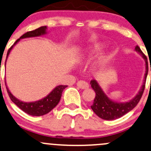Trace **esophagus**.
I'll return each mask as SVG.
<instances>
[{
	"label": "esophagus",
	"instance_id": "34e87169",
	"mask_svg": "<svg viewBox=\"0 0 151 151\" xmlns=\"http://www.w3.org/2000/svg\"><path fill=\"white\" fill-rule=\"evenodd\" d=\"M77 87H79L80 89H87L89 88V84L87 83V82H85V81H83V80H80L77 83Z\"/></svg>",
	"mask_w": 151,
	"mask_h": 151
}]
</instances>
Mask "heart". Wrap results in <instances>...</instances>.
<instances>
[{"label": "heart", "instance_id": "1", "mask_svg": "<svg viewBox=\"0 0 151 151\" xmlns=\"http://www.w3.org/2000/svg\"><path fill=\"white\" fill-rule=\"evenodd\" d=\"M104 43L98 41V42L94 43L90 46L84 48V49L77 52L75 55V58L78 61L89 60L93 58L94 56L97 55L100 53L101 50L103 49ZM109 59V55L107 54H102L92 64V69L94 70H98V69L103 68L107 64Z\"/></svg>", "mask_w": 151, "mask_h": 151}]
</instances>
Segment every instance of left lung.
I'll return each instance as SVG.
<instances>
[{
    "mask_svg": "<svg viewBox=\"0 0 151 151\" xmlns=\"http://www.w3.org/2000/svg\"><path fill=\"white\" fill-rule=\"evenodd\" d=\"M135 51H137L145 60V75H144L143 83L142 84L141 87L139 89L136 95L131 100L125 102H117V101L112 100L107 97V95L105 93L97 80L93 79L90 82L91 87L94 89L96 94L95 98L94 100L93 104L91 106V108L96 115L103 120H113L122 117L127 112L131 111L137 105L143 95L144 89H145V81H146L148 72V60H147V57L142 52L138 46H135Z\"/></svg>",
    "mask_w": 151,
    "mask_h": 151,
    "instance_id": "left-lung-1",
    "label": "left lung"
}]
</instances>
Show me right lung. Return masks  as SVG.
I'll list each match as a JSON object with an SVG mask.
<instances>
[{
  "mask_svg": "<svg viewBox=\"0 0 151 151\" xmlns=\"http://www.w3.org/2000/svg\"><path fill=\"white\" fill-rule=\"evenodd\" d=\"M47 29V26H41V27L34 30V31H29V32L26 33L24 35L21 36V37L14 43V45L10 48L9 50L8 51L5 66H6V61H7V59L8 56H9L10 52L12 50L13 48L14 47V46L16 45L17 43L19 42L21 39H26V38L38 37V36L45 35V34L48 33L47 31H46ZM5 83H6L8 94V95H9L11 100H12V102L16 104L21 110H22L24 112H26V113L32 116H41L49 113L51 110H52L53 109L58 105V103H59V101H60L61 97H62L63 90L67 87V85H58L51 91L50 93L48 94V95H46V97H44V98L37 101L27 102L21 101L19 100L18 98H16L14 94L10 92L7 84H6V81L5 82Z\"/></svg>",
  "mask_w": 151,
  "mask_h": 151,
  "instance_id": "1",
  "label": "right lung"
}]
</instances>
